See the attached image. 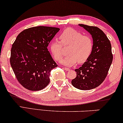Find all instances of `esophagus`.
<instances>
[{"label":"esophagus","instance_id":"1","mask_svg":"<svg viewBox=\"0 0 123 123\" xmlns=\"http://www.w3.org/2000/svg\"><path fill=\"white\" fill-rule=\"evenodd\" d=\"M65 69L66 71H70V69L68 68H67V67H65Z\"/></svg>","mask_w":123,"mask_h":123}]
</instances>
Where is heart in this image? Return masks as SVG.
I'll list each match as a JSON object with an SVG mask.
<instances>
[{"mask_svg": "<svg viewBox=\"0 0 123 123\" xmlns=\"http://www.w3.org/2000/svg\"><path fill=\"white\" fill-rule=\"evenodd\" d=\"M61 41L55 39L50 43V50L56 60L61 59L63 55V45L68 46L69 54L66 55L60 62L66 66H71L78 62L84 63L88 59L92 52L93 43L88 36L83 35L82 33L72 28L63 31L60 36Z\"/></svg>", "mask_w": 123, "mask_h": 123, "instance_id": "heart-1", "label": "heart"}]
</instances>
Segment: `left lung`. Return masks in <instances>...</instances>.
I'll return each mask as SVG.
<instances>
[{
    "label": "left lung",
    "instance_id": "1",
    "mask_svg": "<svg viewBox=\"0 0 123 123\" xmlns=\"http://www.w3.org/2000/svg\"><path fill=\"white\" fill-rule=\"evenodd\" d=\"M78 25L91 34L93 48L87 61L75 69L77 76L71 83L80 90H90L99 86L107 76L113 61L111 46L107 36L99 28L83 24Z\"/></svg>",
    "mask_w": 123,
    "mask_h": 123
}]
</instances>
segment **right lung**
I'll list each match as a JSON object with an SVG mask.
<instances>
[{"instance_id":"add662e5","label":"right lung","mask_w":123,"mask_h":123,"mask_svg":"<svg viewBox=\"0 0 123 123\" xmlns=\"http://www.w3.org/2000/svg\"><path fill=\"white\" fill-rule=\"evenodd\" d=\"M57 27L39 26L18 35L11 49L10 62L18 81L30 91H40L50 82V72L57 65L47 49L59 31Z\"/></svg>"}]
</instances>
